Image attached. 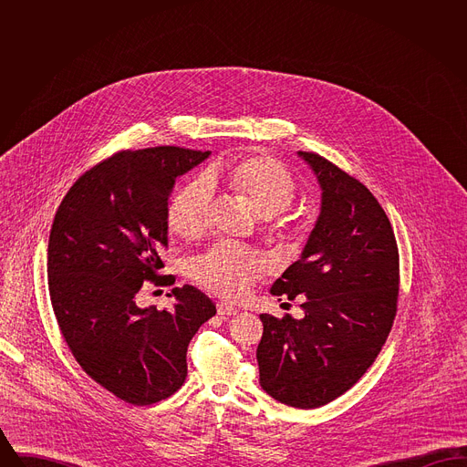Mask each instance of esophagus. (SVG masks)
<instances>
[{
  "instance_id": "obj_1",
  "label": "esophagus",
  "mask_w": 467,
  "mask_h": 467,
  "mask_svg": "<svg viewBox=\"0 0 467 467\" xmlns=\"http://www.w3.org/2000/svg\"><path fill=\"white\" fill-rule=\"evenodd\" d=\"M238 308L233 306V305H227V303H217V313L221 317H231V315H236Z\"/></svg>"
}]
</instances>
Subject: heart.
Segmentation results:
<instances>
[{"label": "heart", "mask_w": 467, "mask_h": 467, "mask_svg": "<svg viewBox=\"0 0 467 467\" xmlns=\"http://www.w3.org/2000/svg\"><path fill=\"white\" fill-rule=\"evenodd\" d=\"M212 185L248 202L278 238L294 244L306 240L308 223L289 210L297 196V180L285 164L265 154L215 161L206 178H192L180 185L166 206V225L171 234L196 242L206 233ZM263 273L265 261L255 252L233 244L212 246L192 265L194 280L227 299L240 297Z\"/></svg>", "instance_id": "heart-1"}]
</instances>
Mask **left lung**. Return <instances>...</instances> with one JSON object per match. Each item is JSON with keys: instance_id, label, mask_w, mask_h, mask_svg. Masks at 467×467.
Here are the masks:
<instances>
[{"instance_id": "8db88e82", "label": "left lung", "mask_w": 467, "mask_h": 467, "mask_svg": "<svg viewBox=\"0 0 467 467\" xmlns=\"http://www.w3.org/2000/svg\"><path fill=\"white\" fill-rule=\"evenodd\" d=\"M322 187V212L301 259L271 294L303 297L305 318L261 315V387L311 410L352 389L392 329L400 297L394 229L371 191L315 152H299Z\"/></svg>"}]
</instances>
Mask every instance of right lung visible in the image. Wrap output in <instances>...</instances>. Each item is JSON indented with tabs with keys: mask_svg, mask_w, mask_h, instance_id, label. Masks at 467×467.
<instances>
[{
	"mask_svg": "<svg viewBox=\"0 0 467 467\" xmlns=\"http://www.w3.org/2000/svg\"><path fill=\"white\" fill-rule=\"evenodd\" d=\"M210 152L182 147L120 150L78 178L48 238V292L59 331L80 368L113 396L149 406L187 377V347L217 310L192 285L171 310L140 308L145 282L173 285L161 269L166 206L175 183Z\"/></svg>",
	"mask_w": 467,
	"mask_h": 467,
	"instance_id": "1",
	"label": "right lung"
}]
</instances>
